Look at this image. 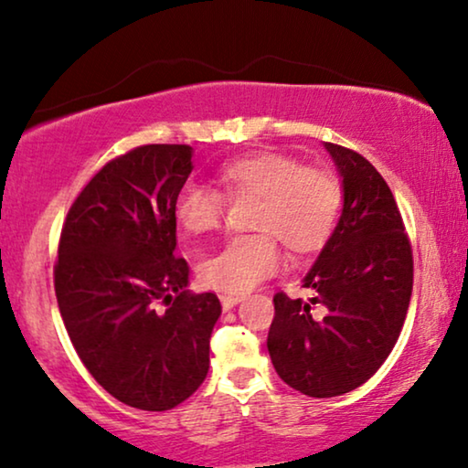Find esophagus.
I'll return each mask as SVG.
<instances>
[{
	"label": "esophagus",
	"mask_w": 468,
	"mask_h": 468,
	"mask_svg": "<svg viewBox=\"0 0 468 468\" xmlns=\"http://www.w3.org/2000/svg\"><path fill=\"white\" fill-rule=\"evenodd\" d=\"M241 299H244L241 295H227V292H224V295H220V303L224 310H230V308L238 306Z\"/></svg>",
	"instance_id": "34e87169"
}]
</instances>
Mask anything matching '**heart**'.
Masks as SVG:
<instances>
[{
    "label": "heart",
    "instance_id": "1",
    "mask_svg": "<svg viewBox=\"0 0 468 468\" xmlns=\"http://www.w3.org/2000/svg\"><path fill=\"white\" fill-rule=\"evenodd\" d=\"M218 184L229 198H257L254 235L229 239L198 263L207 289L246 292L282 265L280 244L292 254L319 250L338 224L342 186L334 173L303 166L286 154L261 152L235 158L218 169ZM177 227L188 235L220 227L224 197L201 184H186L173 203Z\"/></svg>",
    "mask_w": 468,
    "mask_h": 468
}]
</instances>
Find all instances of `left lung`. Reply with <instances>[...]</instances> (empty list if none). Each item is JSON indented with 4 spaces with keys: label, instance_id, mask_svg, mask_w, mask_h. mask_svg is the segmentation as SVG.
Wrapping results in <instances>:
<instances>
[{
    "label": "left lung",
    "instance_id": "8db88e82",
    "mask_svg": "<svg viewBox=\"0 0 468 468\" xmlns=\"http://www.w3.org/2000/svg\"><path fill=\"white\" fill-rule=\"evenodd\" d=\"M325 149L342 177V214L303 278L314 297L276 292L267 335L278 377L313 398L348 394L381 368L413 292V252L389 186L353 149Z\"/></svg>",
    "mask_w": 468,
    "mask_h": 468
}]
</instances>
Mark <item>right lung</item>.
Segmentation results:
<instances>
[{
    "label": "right lung",
    "mask_w": 468,
    "mask_h": 468,
    "mask_svg": "<svg viewBox=\"0 0 468 468\" xmlns=\"http://www.w3.org/2000/svg\"><path fill=\"white\" fill-rule=\"evenodd\" d=\"M192 173L190 145H143L107 162L61 229L55 295L72 346L117 400L169 410L201 388L222 306L190 292L176 257L173 203Z\"/></svg>",
    "instance_id": "obj_1"
}]
</instances>
